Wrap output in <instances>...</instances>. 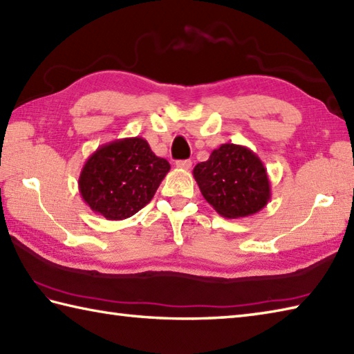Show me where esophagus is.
I'll return each mask as SVG.
<instances>
[{
  "label": "esophagus",
  "instance_id": "esophagus-1",
  "mask_svg": "<svg viewBox=\"0 0 354 354\" xmlns=\"http://www.w3.org/2000/svg\"><path fill=\"white\" fill-rule=\"evenodd\" d=\"M176 166H177L178 169L188 171L191 166H192V162H191V160H178V162H176Z\"/></svg>",
  "mask_w": 354,
  "mask_h": 354
}]
</instances>
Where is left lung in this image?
<instances>
[{
    "instance_id": "obj_1",
    "label": "left lung",
    "mask_w": 354,
    "mask_h": 354,
    "mask_svg": "<svg viewBox=\"0 0 354 354\" xmlns=\"http://www.w3.org/2000/svg\"><path fill=\"white\" fill-rule=\"evenodd\" d=\"M196 182L212 208L225 218L256 214L271 198L268 172L250 148L225 143L196 165Z\"/></svg>"
}]
</instances>
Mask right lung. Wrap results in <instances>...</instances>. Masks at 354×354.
<instances>
[{
  "label": "right lung",
  "mask_w": 354,
  "mask_h": 354,
  "mask_svg": "<svg viewBox=\"0 0 354 354\" xmlns=\"http://www.w3.org/2000/svg\"><path fill=\"white\" fill-rule=\"evenodd\" d=\"M171 169L142 137L120 138L92 152L78 177L84 203L108 220L134 216L154 197Z\"/></svg>",
  "instance_id": "obj_1"
}]
</instances>
